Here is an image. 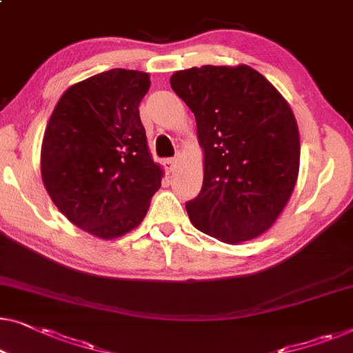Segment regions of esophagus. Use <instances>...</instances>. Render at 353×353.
I'll return each mask as SVG.
<instances>
[{
	"mask_svg": "<svg viewBox=\"0 0 353 353\" xmlns=\"http://www.w3.org/2000/svg\"><path fill=\"white\" fill-rule=\"evenodd\" d=\"M165 164H167V168H168V172H175L176 170V165H178V156H175V157H170V159H167L165 161Z\"/></svg>",
	"mask_w": 353,
	"mask_h": 353,
	"instance_id": "esophagus-1",
	"label": "esophagus"
}]
</instances>
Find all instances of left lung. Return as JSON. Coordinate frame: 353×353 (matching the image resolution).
<instances>
[{
  "mask_svg": "<svg viewBox=\"0 0 353 353\" xmlns=\"http://www.w3.org/2000/svg\"><path fill=\"white\" fill-rule=\"evenodd\" d=\"M170 85L197 122L203 185L186 202L199 231L239 243L261 236L287 205L299 172V132L277 89L247 65L194 66Z\"/></svg>",
  "mask_w": 353,
  "mask_h": 353,
  "instance_id": "left-lung-1",
  "label": "left lung"
}]
</instances>
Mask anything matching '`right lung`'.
I'll return each instance as SVG.
<instances>
[{"label": "right lung", "instance_id": "1", "mask_svg": "<svg viewBox=\"0 0 353 353\" xmlns=\"http://www.w3.org/2000/svg\"><path fill=\"white\" fill-rule=\"evenodd\" d=\"M150 74L114 68L60 97L44 132L41 175L55 207L74 226L114 239L139 226L161 188L139 105Z\"/></svg>", "mask_w": 353, "mask_h": 353}]
</instances>
